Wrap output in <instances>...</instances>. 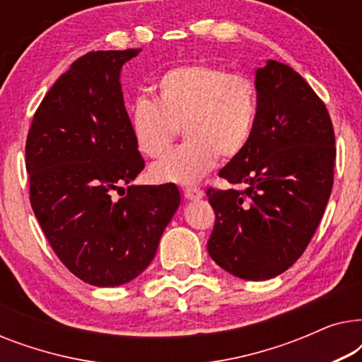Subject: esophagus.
<instances>
[{
  "label": "esophagus",
  "mask_w": 362,
  "mask_h": 362,
  "mask_svg": "<svg viewBox=\"0 0 362 362\" xmlns=\"http://www.w3.org/2000/svg\"><path fill=\"white\" fill-rule=\"evenodd\" d=\"M185 197L186 199H189V201H197V199H201L202 196H204V192H202V189H199V187H192V186H189V187H185Z\"/></svg>",
  "instance_id": "obj_1"
}]
</instances>
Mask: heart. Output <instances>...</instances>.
I'll return each mask as SVG.
<instances>
[{
	"instance_id": "b5f03b06",
	"label": "heart",
	"mask_w": 362,
	"mask_h": 362,
	"mask_svg": "<svg viewBox=\"0 0 362 362\" xmlns=\"http://www.w3.org/2000/svg\"><path fill=\"white\" fill-rule=\"evenodd\" d=\"M153 93L155 102L138 97L128 107L136 150L161 158L180 128L187 140L153 165L155 182H196L217 158L229 161L249 145L259 115V88L247 74L206 62L181 64L156 78Z\"/></svg>"
}]
</instances>
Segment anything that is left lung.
<instances>
[{
  "label": "left lung",
  "instance_id": "1",
  "mask_svg": "<svg viewBox=\"0 0 362 362\" xmlns=\"http://www.w3.org/2000/svg\"><path fill=\"white\" fill-rule=\"evenodd\" d=\"M259 115L245 150L219 171L242 187L206 191L216 212L207 252L244 280H269L300 259L334 176V130L323 100L285 64L255 71Z\"/></svg>",
  "mask_w": 362,
  "mask_h": 362
}]
</instances>
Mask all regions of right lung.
Masks as SVG:
<instances>
[{
    "label": "right lung",
    "instance_id": "right-lung-1",
    "mask_svg": "<svg viewBox=\"0 0 362 362\" xmlns=\"http://www.w3.org/2000/svg\"><path fill=\"white\" fill-rule=\"evenodd\" d=\"M140 51L78 57L49 88L28 133L33 211L59 260L88 285L140 275L181 202L173 182L130 185L145 160L128 127L120 71ZM115 190L124 191L120 200Z\"/></svg>",
    "mask_w": 362,
    "mask_h": 362
}]
</instances>
